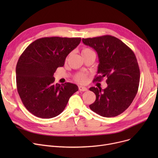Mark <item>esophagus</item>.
<instances>
[{"label": "esophagus", "mask_w": 158, "mask_h": 158, "mask_svg": "<svg viewBox=\"0 0 158 158\" xmlns=\"http://www.w3.org/2000/svg\"><path fill=\"white\" fill-rule=\"evenodd\" d=\"M79 90L80 91V92H85V91L88 90V89L85 86H79Z\"/></svg>", "instance_id": "1"}]
</instances>
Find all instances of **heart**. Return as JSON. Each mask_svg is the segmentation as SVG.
<instances>
[{
    "mask_svg": "<svg viewBox=\"0 0 158 158\" xmlns=\"http://www.w3.org/2000/svg\"><path fill=\"white\" fill-rule=\"evenodd\" d=\"M90 52H93V51L88 48H84L82 50V52H81L82 56L88 54ZM74 79L76 81L79 82V83H85V82H86V81L87 80V76H86V75H85L84 73H78L76 75V76H75Z\"/></svg>",
    "mask_w": 158,
    "mask_h": 158,
    "instance_id": "heart-1",
    "label": "heart"
}]
</instances>
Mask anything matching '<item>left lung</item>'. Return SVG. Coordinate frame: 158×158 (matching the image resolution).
Masks as SVG:
<instances>
[{"label": "left lung", "instance_id": "obj_1", "mask_svg": "<svg viewBox=\"0 0 158 158\" xmlns=\"http://www.w3.org/2000/svg\"><path fill=\"white\" fill-rule=\"evenodd\" d=\"M86 45L95 49L98 57L97 74L94 81L107 79L106 88L91 87L96 95L89 108L104 117H114L126 111L138 92L140 72L133 51L110 35L82 38Z\"/></svg>", "mask_w": 158, "mask_h": 158}]
</instances>
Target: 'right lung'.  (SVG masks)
<instances>
[{
	"instance_id": "1",
	"label": "right lung",
	"mask_w": 158,
	"mask_h": 158,
	"mask_svg": "<svg viewBox=\"0 0 158 158\" xmlns=\"http://www.w3.org/2000/svg\"><path fill=\"white\" fill-rule=\"evenodd\" d=\"M81 38L45 37L31 43L16 64V87L22 102L32 114L51 118L64 110L78 86L70 82L54 84L56 69L80 44Z\"/></svg>"
}]
</instances>
